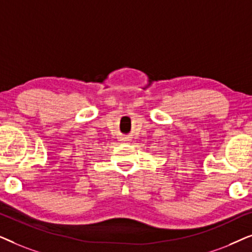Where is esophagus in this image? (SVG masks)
Instances as JSON below:
<instances>
[{
  "label": "esophagus",
  "mask_w": 252,
  "mask_h": 252,
  "mask_svg": "<svg viewBox=\"0 0 252 252\" xmlns=\"http://www.w3.org/2000/svg\"><path fill=\"white\" fill-rule=\"evenodd\" d=\"M127 139H128V137H122V139H120V140H122V141H127Z\"/></svg>",
  "instance_id": "34e87169"
}]
</instances>
